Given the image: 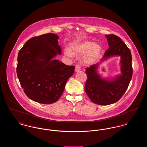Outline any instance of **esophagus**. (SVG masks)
I'll use <instances>...</instances> for the list:
<instances>
[{"label": "esophagus", "instance_id": "1", "mask_svg": "<svg viewBox=\"0 0 147 147\" xmlns=\"http://www.w3.org/2000/svg\"><path fill=\"white\" fill-rule=\"evenodd\" d=\"M81 69V68H80V66L79 65V64H77L76 66V68H75V70L76 71H79Z\"/></svg>", "mask_w": 147, "mask_h": 147}]
</instances>
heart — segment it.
Listing matches in <instances>:
<instances>
[{
    "mask_svg": "<svg viewBox=\"0 0 147 147\" xmlns=\"http://www.w3.org/2000/svg\"><path fill=\"white\" fill-rule=\"evenodd\" d=\"M101 51V46L98 43L85 41L79 44L73 45L71 47V52L68 49H66L65 54L69 57H72L73 55L81 56L86 53L83 58V61L84 63L89 64L98 58Z\"/></svg>",
    "mask_w": 147,
    "mask_h": 147,
    "instance_id": "1",
    "label": "heart"
}]
</instances>
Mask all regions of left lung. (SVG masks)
Here are the masks:
<instances>
[{"label": "left lung", "instance_id": "8db88e82", "mask_svg": "<svg viewBox=\"0 0 147 147\" xmlns=\"http://www.w3.org/2000/svg\"><path fill=\"white\" fill-rule=\"evenodd\" d=\"M109 48L105 52L102 61L111 56H121L122 74L111 80L102 79L96 72L98 64L85 69L87 79L85 91L95 104L109 105L116 102L127 89L132 77V55L130 49L116 35H106Z\"/></svg>", "mask_w": 147, "mask_h": 147}]
</instances>
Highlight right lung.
Listing matches in <instances>:
<instances>
[{
    "instance_id": "1",
    "label": "right lung",
    "mask_w": 147,
    "mask_h": 147,
    "mask_svg": "<svg viewBox=\"0 0 147 147\" xmlns=\"http://www.w3.org/2000/svg\"><path fill=\"white\" fill-rule=\"evenodd\" d=\"M59 37L46 34L32 37L18 53L16 73L22 88L31 100L43 104L56 102L63 94L75 67L52 59L61 55Z\"/></svg>"
}]
</instances>
